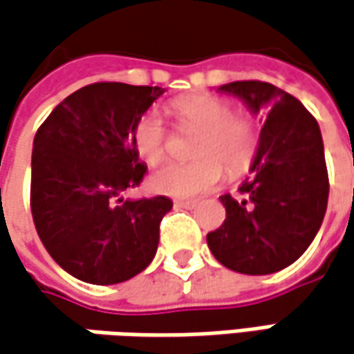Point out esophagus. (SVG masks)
Here are the masks:
<instances>
[{"label": "esophagus", "mask_w": 354, "mask_h": 354, "mask_svg": "<svg viewBox=\"0 0 354 354\" xmlns=\"http://www.w3.org/2000/svg\"><path fill=\"white\" fill-rule=\"evenodd\" d=\"M196 204V200H176V206H180V208H194Z\"/></svg>", "instance_id": "esophagus-1"}]
</instances>
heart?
Segmentation results:
<instances>
[{
  "label": "heart",
  "mask_w": 354,
  "mask_h": 354,
  "mask_svg": "<svg viewBox=\"0 0 354 354\" xmlns=\"http://www.w3.org/2000/svg\"><path fill=\"white\" fill-rule=\"evenodd\" d=\"M180 124L200 130L194 144L192 162H168L150 176V186L168 196L188 198L212 190L224 176L244 174L257 160L260 132L257 124L244 114H234L226 97L194 94L172 104ZM168 134L156 110H148L136 120L132 144L136 154L148 166H156L166 156Z\"/></svg>",
  "instance_id": "b5f03b06"
}]
</instances>
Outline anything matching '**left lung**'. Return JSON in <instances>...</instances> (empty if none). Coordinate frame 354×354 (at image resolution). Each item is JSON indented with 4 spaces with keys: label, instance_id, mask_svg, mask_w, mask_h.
<instances>
[{
    "label": "left lung",
    "instance_id": "8db88e82",
    "mask_svg": "<svg viewBox=\"0 0 354 354\" xmlns=\"http://www.w3.org/2000/svg\"><path fill=\"white\" fill-rule=\"evenodd\" d=\"M218 92L240 97L264 115L252 176L242 198L224 194L226 220L206 242L226 268L242 274H272L310 246L328 202V174L321 128L295 95L266 82H230Z\"/></svg>",
    "mask_w": 354,
    "mask_h": 354
}]
</instances>
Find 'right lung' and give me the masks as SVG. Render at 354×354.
Wrapping results in <instances>:
<instances>
[{
    "label": "right lung",
    "mask_w": 354,
    "mask_h": 354,
    "mask_svg": "<svg viewBox=\"0 0 354 354\" xmlns=\"http://www.w3.org/2000/svg\"><path fill=\"white\" fill-rule=\"evenodd\" d=\"M162 94L158 86H86L57 104L33 138V224L50 257L80 281H130L156 257L172 200L122 192L146 174L132 128Z\"/></svg>",
    "instance_id": "obj_1"
}]
</instances>
